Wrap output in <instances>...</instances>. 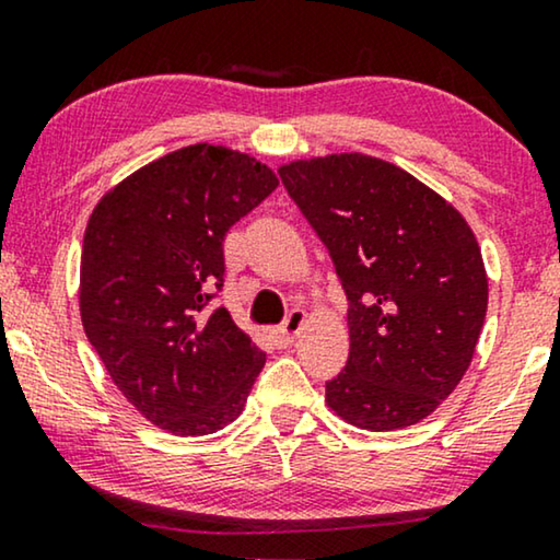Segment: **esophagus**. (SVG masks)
<instances>
[{
    "label": "esophagus",
    "mask_w": 560,
    "mask_h": 560,
    "mask_svg": "<svg viewBox=\"0 0 560 560\" xmlns=\"http://www.w3.org/2000/svg\"><path fill=\"white\" fill-rule=\"evenodd\" d=\"M305 320H308V318H305L303 311H290L285 324H282L280 328H275V341H278L280 347H288V343H293L305 328Z\"/></svg>",
    "instance_id": "obj_1"
}]
</instances>
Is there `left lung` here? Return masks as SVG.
<instances>
[{
	"label": "left lung",
	"mask_w": 560,
	"mask_h": 560,
	"mask_svg": "<svg viewBox=\"0 0 560 560\" xmlns=\"http://www.w3.org/2000/svg\"><path fill=\"white\" fill-rule=\"evenodd\" d=\"M349 301V359L326 382L336 416L370 431L418 423L469 370L487 272L454 206L380 158L341 152L280 167Z\"/></svg>",
	"instance_id": "8db88e82"
}]
</instances>
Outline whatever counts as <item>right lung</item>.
Listing matches in <instances>:
<instances>
[{
  "mask_svg": "<svg viewBox=\"0 0 560 560\" xmlns=\"http://www.w3.org/2000/svg\"><path fill=\"white\" fill-rule=\"evenodd\" d=\"M275 188L267 165L203 142L140 167L91 213L83 331L121 395L163 431L232 423L265 366V351L211 303L226 232Z\"/></svg>",
  "mask_w": 560,
  "mask_h": 560,
  "instance_id": "1",
  "label": "right lung"
}]
</instances>
